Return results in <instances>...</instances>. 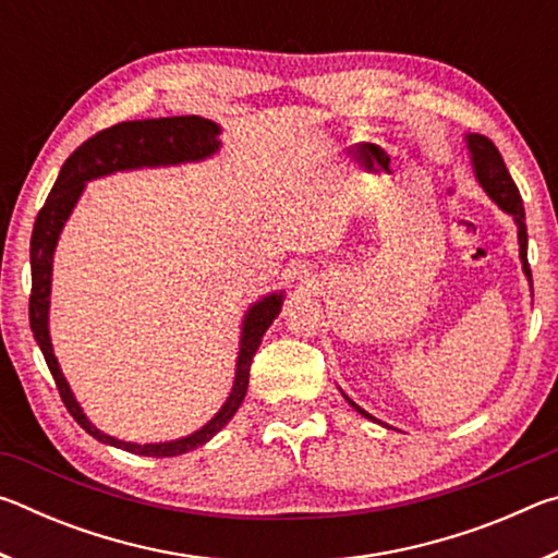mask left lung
Instances as JSON below:
<instances>
[{
    "label": "left lung",
    "instance_id": "obj_1",
    "mask_svg": "<svg viewBox=\"0 0 558 558\" xmlns=\"http://www.w3.org/2000/svg\"><path fill=\"white\" fill-rule=\"evenodd\" d=\"M465 145H468L472 174H475L477 184L485 189V194L499 206V209L512 216V221L517 226L519 260H522V270H524V276L529 280V290H532V270H529V263H526L524 206H522V196H519V189L514 184V179L509 177L507 167H505V159H502V155H499V149L493 145V140H487L485 135H465ZM339 391H342V389H339ZM342 396L356 413L364 415V418H369L374 423H381L379 418H374L372 413H366L362 405H356L344 391H342ZM381 426H386V423H381ZM386 428H391V426H386Z\"/></svg>",
    "mask_w": 558,
    "mask_h": 558
}]
</instances>
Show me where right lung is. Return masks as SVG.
I'll return each mask as SVG.
<instances>
[{"instance_id":"obj_1","label":"right lung","mask_w":558,"mask_h":558,"mask_svg":"<svg viewBox=\"0 0 558 558\" xmlns=\"http://www.w3.org/2000/svg\"><path fill=\"white\" fill-rule=\"evenodd\" d=\"M221 125L214 120L199 116H177V118H155V120H130L112 125L86 140L75 153L65 159L61 174L56 179L49 199L36 216L32 233V298H29V325L36 344L49 364L59 393L65 409L75 418L78 426L90 433L93 438L106 442V446L135 452L145 458H174L209 442L226 423H229L248 391L251 362L263 342V335L280 315L286 290H276L263 295L260 300L245 310L241 323L239 356H235L233 386L219 411L214 413L209 423L199 430L189 433L184 438L165 440V442H130L102 433L75 401L71 384L65 381L59 359L53 354L51 332H49V310H51V278H53V253L59 245L65 221L71 219L75 204L86 192V184L93 179L132 172V169H155V167H177L204 162L221 149Z\"/></svg>"}]
</instances>
